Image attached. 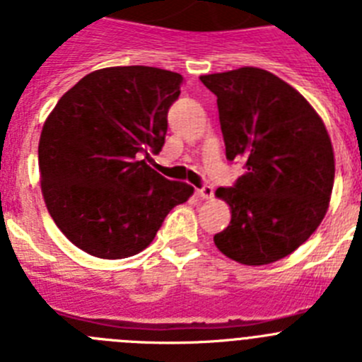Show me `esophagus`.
<instances>
[{"label":"esophagus","mask_w":362,"mask_h":362,"mask_svg":"<svg viewBox=\"0 0 362 362\" xmlns=\"http://www.w3.org/2000/svg\"><path fill=\"white\" fill-rule=\"evenodd\" d=\"M197 197H201V199H212L214 197V188L210 187V185H204L203 188H199V190L196 192Z\"/></svg>","instance_id":"esophagus-1"}]
</instances>
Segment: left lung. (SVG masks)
<instances>
[{
	"mask_svg": "<svg viewBox=\"0 0 362 362\" xmlns=\"http://www.w3.org/2000/svg\"><path fill=\"white\" fill-rule=\"evenodd\" d=\"M199 79L217 95L226 159L246 168L232 188L216 190L232 219L214 243L241 264L276 263L326 216L335 177L328 130L315 108L268 70L243 66Z\"/></svg>",
	"mask_w": 362,
	"mask_h": 362,
	"instance_id": "obj_1",
	"label": "left lung"
}]
</instances>
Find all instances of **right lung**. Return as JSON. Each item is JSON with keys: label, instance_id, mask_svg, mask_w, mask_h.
<instances>
[{"label": "right lung", "instance_id": "obj_1", "mask_svg": "<svg viewBox=\"0 0 362 362\" xmlns=\"http://www.w3.org/2000/svg\"><path fill=\"white\" fill-rule=\"evenodd\" d=\"M181 85L183 76L170 70L108 66L86 74L49 114L37 146L41 194L79 250L99 259L139 254L194 194L148 163L165 145Z\"/></svg>", "mask_w": 362, "mask_h": 362}]
</instances>
